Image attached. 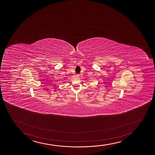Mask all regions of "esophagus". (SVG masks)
<instances>
[{
	"label": "esophagus",
	"instance_id": "esophagus-1",
	"mask_svg": "<svg viewBox=\"0 0 155 155\" xmlns=\"http://www.w3.org/2000/svg\"><path fill=\"white\" fill-rule=\"evenodd\" d=\"M79 77H80V75L78 74L76 75V78H79Z\"/></svg>",
	"mask_w": 155,
	"mask_h": 155
}]
</instances>
